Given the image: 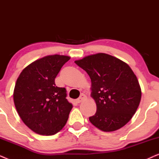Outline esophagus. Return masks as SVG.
Returning <instances> with one entry per match:
<instances>
[{"mask_svg":"<svg viewBox=\"0 0 159 159\" xmlns=\"http://www.w3.org/2000/svg\"><path fill=\"white\" fill-rule=\"evenodd\" d=\"M86 99H87L86 95H84V93H82V94L80 95V96L77 99V101H76V102H77V103H81V102H82V101H85Z\"/></svg>","mask_w":159,"mask_h":159,"instance_id":"esophagus-1","label":"esophagus"}]
</instances>
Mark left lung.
<instances>
[{"mask_svg":"<svg viewBox=\"0 0 159 159\" xmlns=\"http://www.w3.org/2000/svg\"><path fill=\"white\" fill-rule=\"evenodd\" d=\"M91 80V97L97 111L89 120L103 132L120 129L135 114L141 100L136 75L127 63L98 53L75 61Z\"/></svg>","mask_w":159,"mask_h":159,"instance_id":"obj_1","label":"left lung"}]
</instances>
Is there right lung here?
Here are the masks:
<instances>
[{
  "mask_svg": "<svg viewBox=\"0 0 159 159\" xmlns=\"http://www.w3.org/2000/svg\"><path fill=\"white\" fill-rule=\"evenodd\" d=\"M68 56L51 55L26 66L17 78L14 90L15 107L21 120L41 135H53L61 130L72 108L64 88L56 86L55 78Z\"/></svg>",
  "mask_w": 159,
  "mask_h": 159,
  "instance_id": "add662e5",
  "label": "right lung"
}]
</instances>
